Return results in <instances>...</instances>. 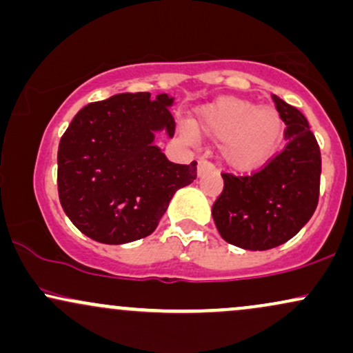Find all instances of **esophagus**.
Returning <instances> with one entry per match:
<instances>
[{"label":"esophagus","instance_id":"34e87169","mask_svg":"<svg viewBox=\"0 0 353 353\" xmlns=\"http://www.w3.org/2000/svg\"><path fill=\"white\" fill-rule=\"evenodd\" d=\"M214 169V164H210L209 161L205 159H201L199 164H197V176H204L208 171H212Z\"/></svg>","mask_w":353,"mask_h":353}]
</instances>
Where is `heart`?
Wrapping results in <instances>:
<instances>
[{"instance_id": "b5f03b06", "label": "heart", "mask_w": 353, "mask_h": 353, "mask_svg": "<svg viewBox=\"0 0 353 353\" xmlns=\"http://www.w3.org/2000/svg\"><path fill=\"white\" fill-rule=\"evenodd\" d=\"M194 128L219 143V154L229 168L250 171L272 156L282 139L283 123L272 106H255L247 99L224 96L194 112ZM185 137H194L184 131Z\"/></svg>"}]
</instances>
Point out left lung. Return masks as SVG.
Here are the masks:
<instances>
[{
	"instance_id": "1",
	"label": "left lung",
	"mask_w": 353,
	"mask_h": 353,
	"mask_svg": "<svg viewBox=\"0 0 353 353\" xmlns=\"http://www.w3.org/2000/svg\"><path fill=\"white\" fill-rule=\"evenodd\" d=\"M272 99L287 125L285 148L252 176L222 174L224 189L212 205L221 237L245 250L274 249L292 239L319 202L322 159L309 121L279 96Z\"/></svg>"
}]
</instances>
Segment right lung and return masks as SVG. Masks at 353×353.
<instances>
[{"label": "right lung", "mask_w": 353, "mask_h": 353, "mask_svg": "<svg viewBox=\"0 0 353 353\" xmlns=\"http://www.w3.org/2000/svg\"><path fill=\"white\" fill-rule=\"evenodd\" d=\"M174 98L123 92L84 106L58 149V192L84 236L125 244L151 236L177 189L197 176V163L174 164L154 144L174 136Z\"/></svg>", "instance_id": "obj_1"}]
</instances>
